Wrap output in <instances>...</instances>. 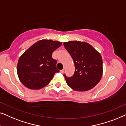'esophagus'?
Here are the masks:
<instances>
[{"label": "esophagus", "instance_id": "34e87169", "mask_svg": "<svg viewBox=\"0 0 126 126\" xmlns=\"http://www.w3.org/2000/svg\"><path fill=\"white\" fill-rule=\"evenodd\" d=\"M60 73H62V74H63V73H64V69H63V70H60Z\"/></svg>", "mask_w": 126, "mask_h": 126}]
</instances>
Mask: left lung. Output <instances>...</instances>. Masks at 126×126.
<instances>
[{"label":"left lung","mask_w":126,"mask_h":126,"mask_svg":"<svg viewBox=\"0 0 126 126\" xmlns=\"http://www.w3.org/2000/svg\"><path fill=\"white\" fill-rule=\"evenodd\" d=\"M73 58L75 72L71 77L64 75L66 83L76 91L93 88L103 75V60L100 53L91 45L83 41H70L63 43Z\"/></svg>","instance_id":"left-lung-1"}]
</instances>
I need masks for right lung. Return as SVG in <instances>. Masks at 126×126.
<instances>
[{"label":"right lung","instance_id":"1","mask_svg":"<svg viewBox=\"0 0 126 126\" xmlns=\"http://www.w3.org/2000/svg\"><path fill=\"white\" fill-rule=\"evenodd\" d=\"M62 43L51 40L38 41L20 56L17 64L19 79L25 87L38 90L47 86L59 70L52 52L62 46Z\"/></svg>","mask_w":126,"mask_h":126}]
</instances>
